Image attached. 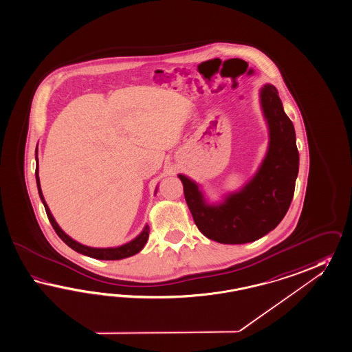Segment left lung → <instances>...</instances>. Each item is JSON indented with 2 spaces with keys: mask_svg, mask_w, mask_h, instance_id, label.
<instances>
[{
  "mask_svg": "<svg viewBox=\"0 0 352 352\" xmlns=\"http://www.w3.org/2000/svg\"><path fill=\"white\" fill-rule=\"evenodd\" d=\"M261 109L270 129L265 158L252 180L219 204H208L199 186L179 175L185 200L199 231L221 243H252L274 230L289 210L298 173V151L292 121L278 91L265 84Z\"/></svg>",
  "mask_w": 352,
  "mask_h": 352,
  "instance_id": "8db88e82",
  "label": "left lung"
}]
</instances>
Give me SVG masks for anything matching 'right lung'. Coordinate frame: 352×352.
<instances>
[{
    "label": "right lung",
    "mask_w": 352,
    "mask_h": 352,
    "mask_svg": "<svg viewBox=\"0 0 352 352\" xmlns=\"http://www.w3.org/2000/svg\"><path fill=\"white\" fill-rule=\"evenodd\" d=\"M36 152L38 151L36 149V180L38 192H39L41 200H42V203L45 206V213H47V217H48L51 225H52L56 234H58V237L63 240V243H66L67 246H70L72 250H75V252H80L82 255L91 256V258H94V259H100V261H120V259H124V258H129V256L135 255L136 252H140L144 248L146 240H148V236H149V226L148 225L145 226L144 230L142 231V234L135 237L133 241L125 243V245H121L118 248H89V246L81 245L78 241L72 240L69 234H65L63 230L60 228V226L57 225V222L54 221V216L51 214V210H50V208H48L47 203H45V198H43L41 184H39V176H38V157H36Z\"/></svg>",
    "instance_id": "obj_1"
}]
</instances>
